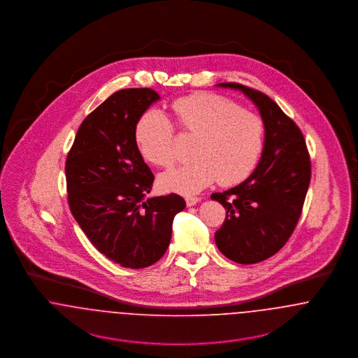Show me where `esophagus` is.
<instances>
[{"mask_svg": "<svg viewBox=\"0 0 358 358\" xmlns=\"http://www.w3.org/2000/svg\"><path fill=\"white\" fill-rule=\"evenodd\" d=\"M185 201H187V206H194V205L199 204L201 201V199H199V197H187Z\"/></svg>", "mask_w": 358, "mask_h": 358, "instance_id": "obj_1", "label": "esophagus"}]
</instances>
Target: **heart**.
Instances as JSON below:
<instances>
[{
  "instance_id": "1",
  "label": "heart",
  "mask_w": 358,
  "mask_h": 358,
  "mask_svg": "<svg viewBox=\"0 0 358 358\" xmlns=\"http://www.w3.org/2000/svg\"><path fill=\"white\" fill-rule=\"evenodd\" d=\"M174 123L182 134L196 136L193 161L164 173L159 185L168 192L192 196L219 181L224 187L245 180L256 168L264 145V123L224 96L196 92L171 104ZM136 142L142 157L157 166L174 162V129L157 110L136 123Z\"/></svg>"
}]
</instances>
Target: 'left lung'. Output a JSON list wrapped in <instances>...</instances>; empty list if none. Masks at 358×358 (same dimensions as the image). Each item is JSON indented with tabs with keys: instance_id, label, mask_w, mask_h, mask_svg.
<instances>
[{
	"instance_id": "obj_1",
	"label": "left lung",
	"mask_w": 358,
	"mask_h": 358,
	"mask_svg": "<svg viewBox=\"0 0 358 358\" xmlns=\"http://www.w3.org/2000/svg\"><path fill=\"white\" fill-rule=\"evenodd\" d=\"M216 85L243 92L264 123L255 171L238 187L210 196L227 209L215 234L217 248L236 263L254 264L275 255L295 229L310 184V157L302 131L273 99L238 83Z\"/></svg>"
}]
</instances>
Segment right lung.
<instances>
[{
  "label": "right lung",
  "mask_w": 358,
  "mask_h": 358,
  "mask_svg": "<svg viewBox=\"0 0 358 358\" xmlns=\"http://www.w3.org/2000/svg\"><path fill=\"white\" fill-rule=\"evenodd\" d=\"M161 96L150 88L114 92L80 124L67 155L69 204L92 245L126 268H145L166 252L185 200L148 197L154 176L136 142V126Z\"/></svg>",
  "instance_id": "right-lung-1"
}]
</instances>
